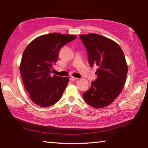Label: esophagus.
I'll use <instances>...</instances> for the list:
<instances>
[{
  "instance_id": "esophagus-1",
  "label": "esophagus",
  "mask_w": 148,
  "mask_h": 148,
  "mask_svg": "<svg viewBox=\"0 0 148 148\" xmlns=\"http://www.w3.org/2000/svg\"><path fill=\"white\" fill-rule=\"evenodd\" d=\"M69 79H70V80H71V81H74V80H76L78 78H77V77H74L73 76H71L69 77Z\"/></svg>"
}]
</instances>
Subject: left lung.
I'll return each instance as SVG.
<instances>
[{
	"mask_svg": "<svg viewBox=\"0 0 148 148\" xmlns=\"http://www.w3.org/2000/svg\"><path fill=\"white\" fill-rule=\"evenodd\" d=\"M87 52L88 64L97 65V78L83 94L85 101L95 108L113 102L122 91L127 74V65L122 50L116 42L96 34L80 35Z\"/></svg>",
	"mask_w": 148,
	"mask_h": 148,
	"instance_id": "1",
	"label": "left lung"
}]
</instances>
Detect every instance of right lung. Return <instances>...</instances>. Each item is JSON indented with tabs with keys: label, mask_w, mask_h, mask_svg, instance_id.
Returning <instances> with one entry per match:
<instances>
[{
	"label": "right lung",
	"mask_w": 148,
	"mask_h": 148,
	"mask_svg": "<svg viewBox=\"0 0 148 148\" xmlns=\"http://www.w3.org/2000/svg\"><path fill=\"white\" fill-rule=\"evenodd\" d=\"M76 36L52 33L37 37L25 48L20 65L24 85L32 101L50 107L60 100L69 79L52 75L61 48Z\"/></svg>",
	"instance_id": "obj_1"
}]
</instances>
